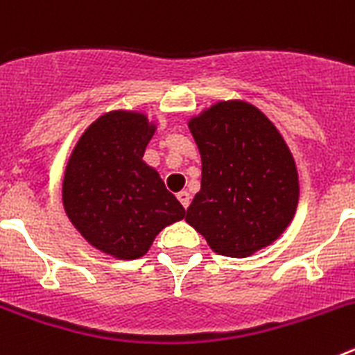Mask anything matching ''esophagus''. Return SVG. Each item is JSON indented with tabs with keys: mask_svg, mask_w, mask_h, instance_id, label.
<instances>
[{
	"mask_svg": "<svg viewBox=\"0 0 355 355\" xmlns=\"http://www.w3.org/2000/svg\"><path fill=\"white\" fill-rule=\"evenodd\" d=\"M178 199H180V202L183 205V208L187 209L188 206H190V200H192V197H190V193L188 192H180L178 193Z\"/></svg>",
	"mask_w": 355,
	"mask_h": 355,
	"instance_id": "34e87169",
	"label": "esophagus"
}]
</instances>
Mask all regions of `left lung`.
<instances>
[{
	"label": "left lung",
	"mask_w": 355,
	"mask_h": 355,
	"mask_svg": "<svg viewBox=\"0 0 355 355\" xmlns=\"http://www.w3.org/2000/svg\"><path fill=\"white\" fill-rule=\"evenodd\" d=\"M202 159L188 224L222 256L245 258L281 236L299 202L293 156L256 106L216 103L188 124Z\"/></svg>",
	"instance_id": "left-lung-1"
}]
</instances>
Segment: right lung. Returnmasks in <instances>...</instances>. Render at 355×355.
I'll return each instance as SVG.
<instances>
[{
  "label": "right lung",
  "instance_id": "add662e5",
  "mask_svg": "<svg viewBox=\"0 0 355 355\" xmlns=\"http://www.w3.org/2000/svg\"><path fill=\"white\" fill-rule=\"evenodd\" d=\"M155 126L137 112H110L81 135L64 178V208L96 249L121 259L149 250L184 208L142 162Z\"/></svg>",
  "mask_w": 355,
  "mask_h": 355
}]
</instances>
